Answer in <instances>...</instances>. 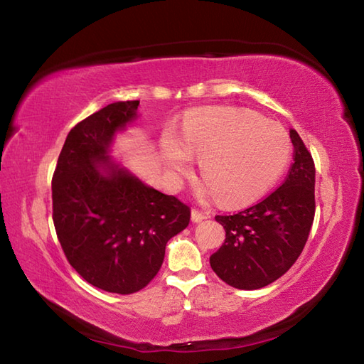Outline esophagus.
Here are the masks:
<instances>
[{
	"instance_id": "34e87169",
	"label": "esophagus",
	"mask_w": 364,
	"mask_h": 364,
	"mask_svg": "<svg viewBox=\"0 0 364 364\" xmlns=\"http://www.w3.org/2000/svg\"><path fill=\"white\" fill-rule=\"evenodd\" d=\"M192 222H200V220H203V219H208L210 218V215H208L206 213H203V211H200V210H197V208H194V210H192Z\"/></svg>"
}]
</instances>
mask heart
<instances>
[{
  "mask_svg": "<svg viewBox=\"0 0 364 364\" xmlns=\"http://www.w3.org/2000/svg\"><path fill=\"white\" fill-rule=\"evenodd\" d=\"M200 156L205 186L228 206L249 205L278 181L289 164L291 139L280 123L237 107H203L183 122L181 137H166L167 166L188 175Z\"/></svg>",
  "mask_w": 364,
  "mask_h": 364,
  "instance_id": "obj_1",
  "label": "heart"
}]
</instances>
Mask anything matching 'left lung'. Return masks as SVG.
Segmentation results:
<instances>
[{"label": "left lung", "instance_id": "obj_1", "mask_svg": "<svg viewBox=\"0 0 364 364\" xmlns=\"http://www.w3.org/2000/svg\"><path fill=\"white\" fill-rule=\"evenodd\" d=\"M294 162L282 186L236 214L215 215L225 241L210 257L220 280L237 289H259L297 261L314 220V161L296 129H289Z\"/></svg>", "mask_w": 364, "mask_h": 364}]
</instances>
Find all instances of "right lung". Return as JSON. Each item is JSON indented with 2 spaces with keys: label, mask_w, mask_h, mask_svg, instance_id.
Masks as SVG:
<instances>
[{
  "label": "right lung",
  "mask_w": 364,
  "mask_h": 364,
  "mask_svg": "<svg viewBox=\"0 0 364 364\" xmlns=\"http://www.w3.org/2000/svg\"><path fill=\"white\" fill-rule=\"evenodd\" d=\"M137 106L139 100L112 103L76 123L51 180L53 222L67 261L87 283L122 296L156 277L167 241L191 219L181 200L107 161L114 133Z\"/></svg>",
  "instance_id": "right-lung-1"
}]
</instances>
